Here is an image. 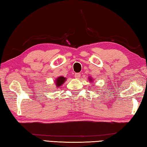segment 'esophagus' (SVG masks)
I'll return each mask as SVG.
<instances>
[{
    "instance_id": "esophagus-1",
    "label": "esophagus",
    "mask_w": 147,
    "mask_h": 147,
    "mask_svg": "<svg viewBox=\"0 0 147 147\" xmlns=\"http://www.w3.org/2000/svg\"><path fill=\"white\" fill-rule=\"evenodd\" d=\"M80 76H81V74H80V73H79L74 74V77H75V78H76V79H78L80 77Z\"/></svg>"
}]
</instances>
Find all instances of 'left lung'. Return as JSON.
Returning a JSON list of instances; mask_svg holds the SVG:
<instances>
[{
	"mask_svg": "<svg viewBox=\"0 0 147 147\" xmlns=\"http://www.w3.org/2000/svg\"><path fill=\"white\" fill-rule=\"evenodd\" d=\"M89 79H90V80H91V78H89Z\"/></svg>",
	"mask_w": 147,
	"mask_h": 147,
	"instance_id": "8db88e82",
	"label": "left lung"
}]
</instances>
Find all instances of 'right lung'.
Instances as JSON below:
<instances>
[{"instance_id": "1", "label": "right lung", "mask_w": 147, "mask_h": 147, "mask_svg": "<svg viewBox=\"0 0 147 147\" xmlns=\"http://www.w3.org/2000/svg\"><path fill=\"white\" fill-rule=\"evenodd\" d=\"M65 80H66V78H64V77H63V76L58 77V78H57L56 80V85L58 87L60 86L61 85H62V84H63L64 82L65 81Z\"/></svg>"}]
</instances>
